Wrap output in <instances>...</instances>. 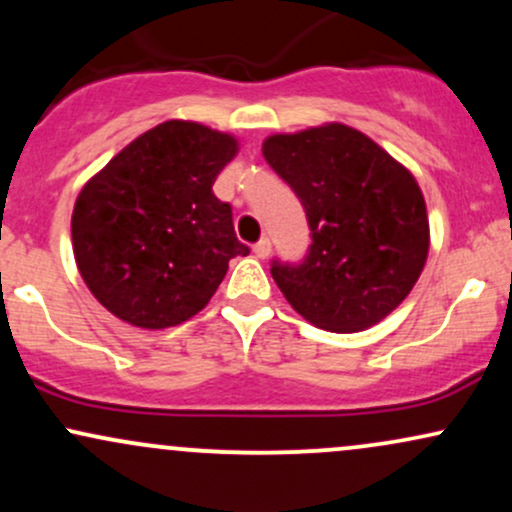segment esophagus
Wrapping results in <instances>:
<instances>
[{
	"instance_id": "obj_1",
	"label": "esophagus",
	"mask_w": 512,
	"mask_h": 512,
	"mask_svg": "<svg viewBox=\"0 0 512 512\" xmlns=\"http://www.w3.org/2000/svg\"><path fill=\"white\" fill-rule=\"evenodd\" d=\"M252 252H255V255L260 257V260H267V257H269V252H272V240H269V238H262V240H257V243H255V248H252Z\"/></svg>"
}]
</instances>
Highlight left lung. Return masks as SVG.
<instances>
[{
	"label": "left lung",
	"mask_w": 512,
	"mask_h": 512,
	"mask_svg": "<svg viewBox=\"0 0 512 512\" xmlns=\"http://www.w3.org/2000/svg\"><path fill=\"white\" fill-rule=\"evenodd\" d=\"M262 154L301 199L313 238L301 264H272L286 301L322 330L378 325L424 272L431 233L419 182L342 122L272 134Z\"/></svg>",
	"instance_id": "obj_1"
}]
</instances>
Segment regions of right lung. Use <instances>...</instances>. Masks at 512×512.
I'll return each instance as SVG.
<instances>
[{
    "mask_svg": "<svg viewBox=\"0 0 512 512\" xmlns=\"http://www.w3.org/2000/svg\"><path fill=\"white\" fill-rule=\"evenodd\" d=\"M238 139L190 120L139 134L81 187L74 260L96 301L144 330L190 320L211 301L228 262L248 255L231 204L211 192Z\"/></svg>",
    "mask_w": 512,
    "mask_h": 512,
    "instance_id": "right-lung-1",
    "label": "right lung"
}]
</instances>
